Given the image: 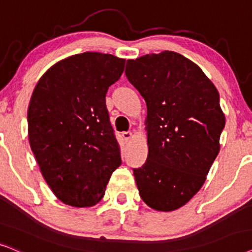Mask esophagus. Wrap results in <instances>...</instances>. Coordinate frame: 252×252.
Wrapping results in <instances>:
<instances>
[{"label": "esophagus", "instance_id": "1", "mask_svg": "<svg viewBox=\"0 0 252 252\" xmlns=\"http://www.w3.org/2000/svg\"><path fill=\"white\" fill-rule=\"evenodd\" d=\"M122 137L124 138V140H129L132 138V132L131 131H124L122 133Z\"/></svg>", "mask_w": 252, "mask_h": 252}]
</instances>
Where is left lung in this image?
<instances>
[{
    "label": "left lung",
    "mask_w": 252,
    "mask_h": 252,
    "mask_svg": "<svg viewBox=\"0 0 252 252\" xmlns=\"http://www.w3.org/2000/svg\"><path fill=\"white\" fill-rule=\"evenodd\" d=\"M126 76L147 107L149 154L133 169L139 194L153 210H177L203 187L219 153V92L198 65L169 50L128 60Z\"/></svg>",
    "instance_id": "1"
}]
</instances>
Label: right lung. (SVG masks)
I'll use <instances>...</instances> for the list:
<instances>
[{"label":"right lung","mask_w":252,"mask_h":252,"mask_svg":"<svg viewBox=\"0 0 252 252\" xmlns=\"http://www.w3.org/2000/svg\"><path fill=\"white\" fill-rule=\"evenodd\" d=\"M124 64L110 54H77L50 66L32 93L30 145L43 179L66 205L99 203L121 165L106 93Z\"/></svg>","instance_id":"right-lung-1"}]
</instances>
